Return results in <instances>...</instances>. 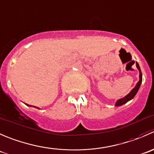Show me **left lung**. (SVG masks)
Masks as SVG:
<instances>
[{
	"label": "left lung",
	"instance_id": "1",
	"mask_svg": "<svg viewBox=\"0 0 154 154\" xmlns=\"http://www.w3.org/2000/svg\"><path fill=\"white\" fill-rule=\"evenodd\" d=\"M135 64H136L137 69H138V71H139V81H138V83L136 84V85L135 86V88H134L133 89H132V91H131L127 96H125L124 98H121V99H120V100H118V101L115 103V106H122V105L127 103V102L129 101V100H132V99L134 98V97L136 95L137 92L138 91V89H139L140 86H141V82H142V74H141V69H140V66H139V65H138V63L136 62V63H135Z\"/></svg>",
	"mask_w": 154,
	"mask_h": 154
}]
</instances>
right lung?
I'll return each instance as SVG.
<instances>
[{
	"label": "right lung",
	"mask_w": 154,
	"mask_h": 154,
	"mask_svg": "<svg viewBox=\"0 0 154 154\" xmlns=\"http://www.w3.org/2000/svg\"><path fill=\"white\" fill-rule=\"evenodd\" d=\"M33 107H35V108H36V106H33ZM36 109H39V108H37V107H36Z\"/></svg>",
	"instance_id": "add662e5"
}]
</instances>
